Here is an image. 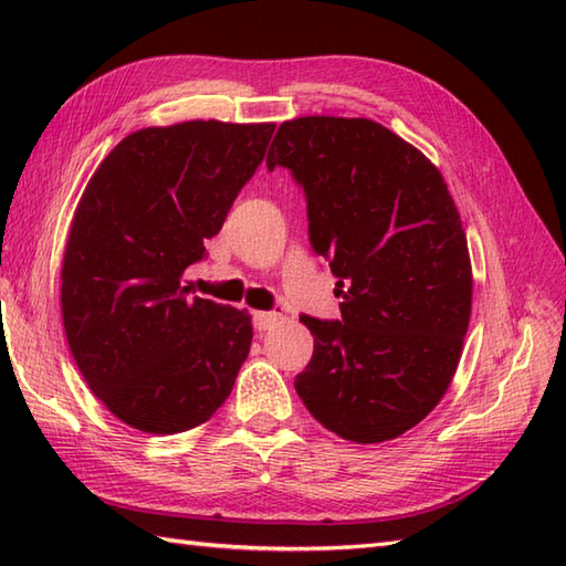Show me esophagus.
Returning <instances> with one entry per match:
<instances>
[{
	"mask_svg": "<svg viewBox=\"0 0 566 566\" xmlns=\"http://www.w3.org/2000/svg\"><path fill=\"white\" fill-rule=\"evenodd\" d=\"M282 318L284 316L280 314V311H255V314H252V326H255V331H270Z\"/></svg>",
	"mask_w": 566,
	"mask_h": 566,
	"instance_id": "34e87169",
	"label": "esophagus"
}]
</instances>
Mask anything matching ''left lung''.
Here are the masks:
<instances>
[{"label":"left lung","mask_w":566,"mask_h":566,"mask_svg":"<svg viewBox=\"0 0 566 566\" xmlns=\"http://www.w3.org/2000/svg\"><path fill=\"white\" fill-rule=\"evenodd\" d=\"M306 195L308 240L338 276L340 321L302 316L314 355L294 379L335 436L384 442L448 391L472 314V264L440 170L369 118L284 122L268 170Z\"/></svg>","instance_id":"8db88e82"}]
</instances>
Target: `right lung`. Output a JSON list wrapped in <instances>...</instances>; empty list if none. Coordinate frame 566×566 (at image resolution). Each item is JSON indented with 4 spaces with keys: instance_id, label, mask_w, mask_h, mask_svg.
<instances>
[{
    "instance_id": "right-lung-1",
    "label": "right lung",
    "mask_w": 566,
    "mask_h": 566,
    "mask_svg": "<svg viewBox=\"0 0 566 566\" xmlns=\"http://www.w3.org/2000/svg\"><path fill=\"white\" fill-rule=\"evenodd\" d=\"M274 124L185 122L126 136L92 175L63 258V323L92 394L143 432L209 420L245 363V308L189 296Z\"/></svg>"
}]
</instances>
